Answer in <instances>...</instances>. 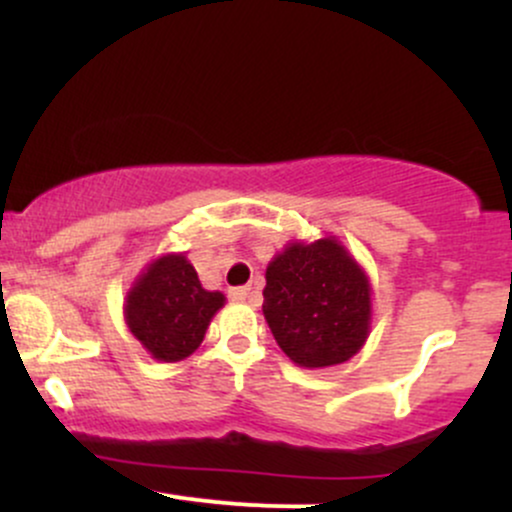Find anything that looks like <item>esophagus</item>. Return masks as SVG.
<instances>
[{
  "label": "esophagus",
  "mask_w": 512,
  "mask_h": 512,
  "mask_svg": "<svg viewBox=\"0 0 512 512\" xmlns=\"http://www.w3.org/2000/svg\"><path fill=\"white\" fill-rule=\"evenodd\" d=\"M228 296L233 301H252V289L250 286H236V289H228Z\"/></svg>",
  "instance_id": "34e87169"
}]
</instances>
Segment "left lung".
I'll list each match as a JSON object with an SVG mask.
<instances>
[{
    "instance_id": "1",
    "label": "left lung",
    "mask_w": 512,
    "mask_h": 512,
    "mask_svg": "<svg viewBox=\"0 0 512 512\" xmlns=\"http://www.w3.org/2000/svg\"><path fill=\"white\" fill-rule=\"evenodd\" d=\"M262 313L293 363L337 366L366 342L370 286L337 240L293 243L267 267Z\"/></svg>"
}]
</instances>
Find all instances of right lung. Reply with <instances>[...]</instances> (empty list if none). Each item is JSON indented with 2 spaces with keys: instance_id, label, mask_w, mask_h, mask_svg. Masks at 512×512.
Returning a JSON list of instances; mask_svg holds the SVG:
<instances>
[{
  "instance_id": "1",
  "label": "right lung",
  "mask_w": 512,
  "mask_h": 512,
  "mask_svg": "<svg viewBox=\"0 0 512 512\" xmlns=\"http://www.w3.org/2000/svg\"><path fill=\"white\" fill-rule=\"evenodd\" d=\"M223 293L207 291L185 255L156 260L129 291L127 327L158 361H182L202 344Z\"/></svg>"
}]
</instances>
